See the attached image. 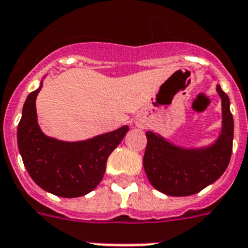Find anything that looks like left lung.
I'll return each mask as SVG.
<instances>
[{"instance_id": "obj_1", "label": "left lung", "mask_w": 248, "mask_h": 248, "mask_svg": "<svg viewBox=\"0 0 248 248\" xmlns=\"http://www.w3.org/2000/svg\"><path fill=\"white\" fill-rule=\"evenodd\" d=\"M222 98V134L207 149L184 150L163 137L147 131L143 168L154 188L171 197H186L199 193L226 171L233 145V117L230 98L217 85Z\"/></svg>"}]
</instances>
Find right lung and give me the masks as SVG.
<instances>
[{
	"mask_svg": "<svg viewBox=\"0 0 248 248\" xmlns=\"http://www.w3.org/2000/svg\"><path fill=\"white\" fill-rule=\"evenodd\" d=\"M41 89L25 101L17 127V145L24 165L44 190L64 198L88 194L101 183L106 164L128 126L79 142H64L47 137L37 124L35 101Z\"/></svg>",
	"mask_w": 248,
	"mask_h": 248,
	"instance_id": "obj_1",
	"label": "right lung"
}]
</instances>
